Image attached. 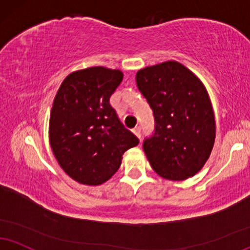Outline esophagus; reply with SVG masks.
I'll return each instance as SVG.
<instances>
[{"label":"esophagus","instance_id":"34e87169","mask_svg":"<svg viewBox=\"0 0 250 250\" xmlns=\"http://www.w3.org/2000/svg\"><path fill=\"white\" fill-rule=\"evenodd\" d=\"M133 133L140 139V138H141V127H140V126H135V127L133 128Z\"/></svg>","mask_w":250,"mask_h":250}]
</instances>
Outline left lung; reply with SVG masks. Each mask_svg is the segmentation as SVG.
I'll return each instance as SVG.
<instances>
[{
	"mask_svg": "<svg viewBox=\"0 0 250 250\" xmlns=\"http://www.w3.org/2000/svg\"><path fill=\"white\" fill-rule=\"evenodd\" d=\"M135 80L155 122L153 134L143 144L152 168L171 181L193 176L208 161L215 138L213 110L205 87L176 61L140 69Z\"/></svg>",
	"mask_w": 250,
	"mask_h": 250,
	"instance_id": "left-lung-1",
	"label": "left lung"
}]
</instances>
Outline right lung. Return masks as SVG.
I'll return each instance as SVG.
<instances>
[{"mask_svg":"<svg viewBox=\"0 0 250 250\" xmlns=\"http://www.w3.org/2000/svg\"><path fill=\"white\" fill-rule=\"evenodd\" d=\"M123 73L90 67L61 83L50 117V143L55 159L79 183L98 186L118 170L123 154L139 139L123 125L110 97Z\"/></svg>","mask_w":250,"mask_h":250,"instance_id":"1","label":"right lung"}]
</instances>
